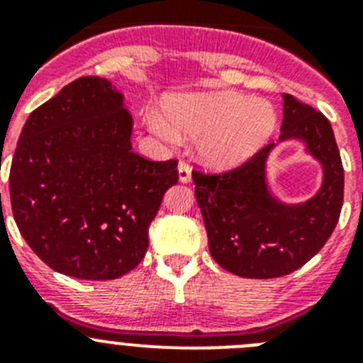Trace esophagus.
<instances>
[{"mask_svg":"<svg viewBox=\"0 0 363 363\" xmlns=\"http://www.w3.org/2000/svg\"><path fill=\"white\" fill-rule=\"evenodd\" d=\"M178 174H179V182H182V184H189V182H191V167H189L185 162H179L178 163Z\"/></svg>","mask_w":363,"mask_h":363,"instance_id":"34e87169","label":"esophagus"}]
</instances>
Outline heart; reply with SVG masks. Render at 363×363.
<instances>
[{
  "label": "heart",
  "mask_w": 363,
  "mask_h": 363,
  "mask_svg": "<svg viewBox=\"0 0 363 363\" xmlns=\"http://www.w3.org/2000/svg\"><path fill=\"white\" fill-rule=\"evenodd\" d=\"M165 111L171 125L149 114V129L169 143L178 142V136L198 138L200 158L213 167L247 160L277 127V111L267 99L234 91L176 96L167 101Z\"/></svg>",
  "instance_id": "b5f03b06"
}]
</instances>
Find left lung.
<instances>
[{
    "mask_svg": "<svg viewBox=\"0 0 363 363\" xmlns=\"http://www.w3.org/2000/svg\"><path fill=\"white\" fill-rule=\"evenodd\" d=\"M301 138L323 165L318 194L300 205H284L269 194L265 160L274 143L262 147L230 171H192L211 256L236 277L280 278L307 264L325 245L344 203V165L333 127L322 112L284 94L280 140Z\"/></svg>",
    "mask_w": 363,
    "mask_h": 363,
    "instance_id": "obj_1",
    "label": "left lung"
}]
</instances>
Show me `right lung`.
<instances>
[{
  "label": "right lung",
  "instance_id": "1",
  "mask_svg": "<svg viewBox=\"0 0 363 363\" xmlns=\"http://www.w3.org/2000/svg\"><path fill=\"white\" fill-rule=\"evenodd\" d=\"M130 134L123 96L98 76L74 79L25 121L9 176L12 214L54 271L114 280L145 256L178 160L143 158Z\"/></svg>",
  "mask_w": 363,
  "mask_h": 363
}]
</instances>
